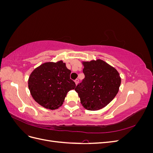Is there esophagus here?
<instances>
[{"instance_id":"1","label":"esophagus","mask_w":153,"mask_h":153,"mask_svg":"<svg viewBox=\"0 0 153 153\" xmlns=\"http://www.w3.org/2000/svg\"><path fill=\"white\" fill-rule=\"evenodd\" d=\"M78 82H79V80H78V79H76V80H75V84H76V85H77V84H78Z\"/></svg>"}]
</instances>
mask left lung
<instances>
[{
	"label": "left lung",
	"mask_w": 153,
	"mask_h": 153,
	"mask_svg": "<svg viewBox=\"0 0 153 153\" xmlns=\"http://www.w3.org/2000/svg\"><path fill=\"white\" fill-rule=\"evenodd\" d=\"M82 62L85 78L75 90L83 107L88 110H100L117 95L121 78L117 69L103 60Z\"/></svg>",
	"instance_id": "obj_1"
}]
</instances>
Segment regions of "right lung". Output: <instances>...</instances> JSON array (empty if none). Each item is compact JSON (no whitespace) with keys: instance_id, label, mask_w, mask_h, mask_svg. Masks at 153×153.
Segmentation results:
<instances>
[{"instance_id":"obj_1","label":"right lung","mask_w":153,"mask_h":153,"mask_svg":"<svg viewBox=\"0 0 153 153\" xmlns=\"http://www.w3.org/2000/svg\"><path fill=\"white\" fill-rule=\"evenodd\" d=\"M71 70L62 61L45 62L34 69L28 80L33 99L44 108L55 110L63 104L67 93L75 89L70 79Z\"/></svg>"}]
</instances>
